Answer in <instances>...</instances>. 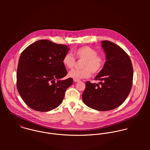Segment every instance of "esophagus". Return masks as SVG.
<instances>
[{"mask_svg":"<svg viewBox=\"0 0 150 150\" xmlns=\"http://www.w3.org/2000/svg\"><path fill=\"white\" fill-rule=\"evenodd\" d=\"M73 80H74V82H79V81H80V80H77V79H73Z\"/></svg>","mask_w":150,"mask_h":150,"instance_id":"34e87169","label":"esophagus"}]
</instances>
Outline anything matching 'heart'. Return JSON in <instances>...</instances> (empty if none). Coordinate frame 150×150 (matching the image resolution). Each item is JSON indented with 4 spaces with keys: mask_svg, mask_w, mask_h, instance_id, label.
<instances>
[{
    "mask_svg": "<svg viewBox=\"0 0 150 150\" xmlns=\"http://www.w3.org/2000/svg\"><path fill=\"white\" fill-rule=\"evenodd\" d=\"M74 55L80 64L81 69L72 70L68 73V76L73 79H87L91 77L92 73L96 74L100 72L105 64V58L97 54L95 49L89 46H83L74 51ZM64 66L69 69H73L76 64L74 57L70 53L66 54L62 59Z\"/></svg>",
    "mask_w": 150,
    "mask_h": 150,
    "instance_id": "heart-1",
    "label": "heart"
}]
</instances>
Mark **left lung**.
I'll list each match as a JSON object with an SVG mask.
<instances>
[{"instance_id":"8db88e82","label":"left lung","mask_w":150,"mask_h":150,"mask_svg":"<svg viewBox=\"0 0 150 150\" xmlns=\"http://www.w3.org/2000/svg\"><path fill=\"white\" fill-rule=\"evenodd\" d=\"M106 54V61L95 78L99 84L86 83L82 99L87 106L105 111L120 106L130 92L133 69L127 53L110 41L102 42Z\"/></svg>"}]
</instances>
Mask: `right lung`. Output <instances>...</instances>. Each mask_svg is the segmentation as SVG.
Wrapping results in <instances>:
<instances>
[{
    "instance_id": "right-lung-1",
    "label": "right lung",
    "mask_w": 150,
    "mask_h": 150,
    "mask_svg": "<svg viewBox=\"0 0 150 150\" xmlns=\"http://www.w3.org/2000/svg\"><path fill=\"white\" fill-rule=\"evenodd\" d=\"M69 48L47 40L27 47L20 55L17 70V87L24 102L41 112L59 106L73 79L59 80L67 71L62 63Z\"/></svg>"
}]
</instances>
